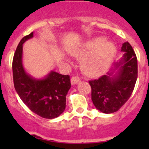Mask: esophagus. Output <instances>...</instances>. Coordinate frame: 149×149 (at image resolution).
Returning a JSON list of instances; mask_svg holds the SVG:
<instances>
[{"instance_id": "obj_1", "label": "esophagus", "mask_w": 149, "mask_h": 149, "mask_svg": "<svg viewBox=\"0 0 149 149\" xmlns=\"http://www.w3.org/2000/svg\"><path fill=\"white\" fill-rule=\"evenodd\" d=\"M80 81H81V79L79 78L78 77H77V76H74V77H72V78H71V84H72V85L77 84L78 83H80Z\"/></svg>"}]
</instances>
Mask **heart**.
Wrapping results in <instances>:
<instances>
[{
    "label": "heart",
    "mask_w": 149,
    "mask_h": 149,
    "mask_svg": "<svg viewBox=\"0 0 149 149\" xmlns=\"http://www.w3.org/2000/svg\"><path fill=\"white\" fill-rule=\"evenodd\" d=\"M116 52V45L105 42L104 37H97L88 41L81 47L71 50L77 58H82L81 68L86 75L95 77L104 72L110 66Z\"/></svg>",
    "instance_id": "obj_1"
}]
</instances>
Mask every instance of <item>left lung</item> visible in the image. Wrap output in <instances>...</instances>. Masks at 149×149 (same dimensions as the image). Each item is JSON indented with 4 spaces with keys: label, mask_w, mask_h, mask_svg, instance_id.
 Returning a JSON list of instances; mask_svg holds the SVG:
<instances>
[{
    "label": "left lung",
    "mask_w": 149,
    "mask_h": 149,
    "mask_svg": "<svg viewBox=\"0 0 149 149\" xmlns=\"http://www.w3.org/2000/svg\"><path fill=\"white\" fill-rule=\"evenodd\" d=\"M121 51L123 56L107 75L89 81L93 104L104 113H115L126 103L137 79V59L132 46L126 42Z\"/></svg>",
    "instance_id": "left-lung-1"
}]
</instances>
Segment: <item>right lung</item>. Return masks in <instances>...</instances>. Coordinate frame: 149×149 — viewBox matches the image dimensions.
Wrapping results in <instances>:
<instances>
[{"instance_id":"1","label":"right lung","mask_w":149,"mask_h":149,"mask_svg":"<svg viewBox=\"0 0 149 149\" xmlns=\"http://www.w3.org/2000/svg\"><path fill=\"white\" fill-rule=\"evenodd\" d=\"M33 37V32L22 38L15 50L13 60L14 86L22 101L34 113L45 119H54L65 109L70 78L51 71L43 78L36 79L25 72L22 64L23 44Z\"/></svg>"}]
</instances>
